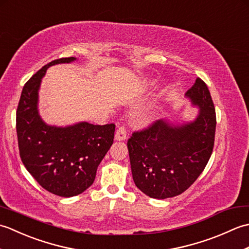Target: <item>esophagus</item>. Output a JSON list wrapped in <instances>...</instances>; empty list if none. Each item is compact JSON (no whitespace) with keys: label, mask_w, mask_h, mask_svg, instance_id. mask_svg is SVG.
<instances>
[{"label":"esophagus","mask_w":249,"mask_h":249,"mask_svg":"<svg viewBox=\"0 0 249 249\" xmlns=\"http://www.w3.org/2000/svg\"><path fill=\"white\" fill-rule=\"evenodd\" d=\"M127 138V131H126V127L124 125H121L115 133V140L123 141Z\"/></svg>","instance_id":"34e87169"}]
</instances>
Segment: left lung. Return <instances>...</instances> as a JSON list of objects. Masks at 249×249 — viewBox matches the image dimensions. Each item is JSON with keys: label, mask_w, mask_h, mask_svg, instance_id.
Returning <instances> with one entry per match:
<instances>
[{"label": "left lung", "mask_w": 249, "mask_h": 249, "mask_svg": "<svg viewBox=\"0 0 249 249\" xmlns=\"http://www.w3.org/2000/svg\"><path fill=\"white\" fill-rule=\"evenodd\" d=\"M186 96L200 109L195 121L182 125L156 121L135 131L127 141L134 182L151 198L166 199L184 193L212 155L216 114L205 82L196 79Z\"/></svg>", "instance_id": "obj_1"}]
</instances>
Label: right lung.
Masks as SVG:
<instances>
[{"mask_svg": "<svg viewBox=\"0 0 249 249\" xmlns=\"http://www.w3.org/2000/svg\"><path fill=\"white\" fill-rule=\"evenodd\" d=\"M76 57L50 62L24 84L16 129L21 160L41 187L61 197L83 193L93 184L97 167L113 143L114 124L81 122L66 127L46 124L37 109L38 89L47 68Z\"/></svg>", "mask_w": 249, "mask_h": 249, "instance_id": "1", "label": "right lung"}]
</instances>
